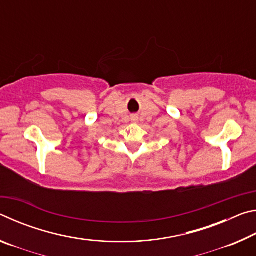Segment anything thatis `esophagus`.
<instances>
[{
	"mask_svg": "<svg viewBox=\"0 0 256 256\" xmlns=\"http://www.w3.org/2000/svg\"><path fill=\"white\" fill-rule=\"evenodd\" d=\"M131 118H132V120H138V116L136 115H132Z\"/></svg>",
	"mask_w": 256,
	"mask_h": 256,
	"instance_id": "esophagus-1",
	"label": "esophagus"
}]
</instances>
